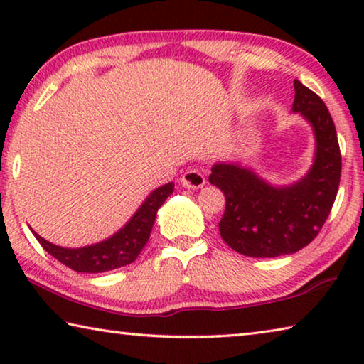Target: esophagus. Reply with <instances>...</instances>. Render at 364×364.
Masks as SVG:
<instances>
[{
	"label": "esophagus",
	"instance_id": "obj_1",
	"mask_svg": "<svg viewBox=\"0 0 364 364\" xmlns=\"http://www.w3.org/2000/svg\"><path fill=\"white\" fill-rule=\"evenodd\" d=\"M181 184L188 189H199L205 184V176L199 170H189L183 175Z\"/></svg>",
	"mask_w": 364,
	"mask_h": 364
}]
</instances>
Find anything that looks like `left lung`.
<instances>
[{
	"instance_id": "obj_1",
	"label": "left lung",
	"mask_w": 364,
	"mask_h": 364,
	"mask_svg": "<svg viewBox=\"0 0 364 364\" xmlns=\"http://www.w3.org/2000/svg\"><path fill=\"white\" fill-rule=\"evenodd\" d=\"M292 112L313 132L315 151L306 173L289 184H273L241 162L213 164L208 176L226 197L220 220L223 241L255 258L291 255L310 244L334 204L341 183V149L334 122L321 97L294 80Z\"/></svg>"
}]
</instances>
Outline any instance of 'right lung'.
Wrapping results in <instances>:
<instances>
[{"label": "right lung", "mask_w": 364, "mask_h": 364, "mask_svg": "<svg viewBox=\"0 0 364 364\" xmlns=\"http://www.w3.org/2000/svg\"><path fill=\"white\" fill-rule=\"evenodd\" d=\"M173 181L156 188L119 231H115L112 236L104 239V241L85 245V247H63V245L46 241L45 237L33 231V228H30V230L48 254H51L56 260L73 271H78V273H104V271L117 269L136 260L146 242L149 241L159 208L173 193Z\"/></svg>", "instance_id": "obj_1"}]
</instances>
